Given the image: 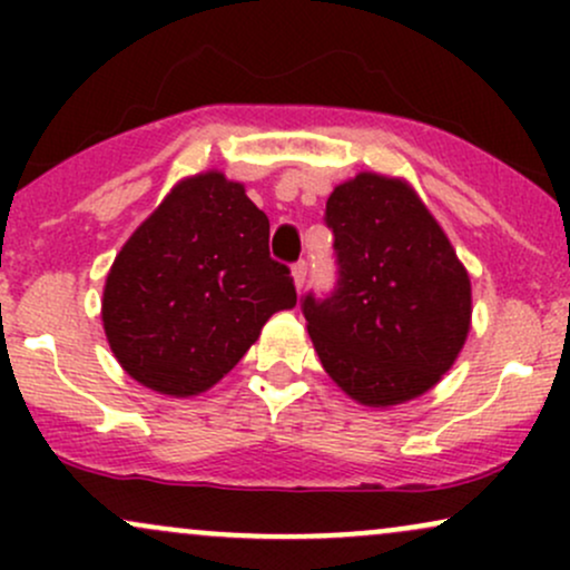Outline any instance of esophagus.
I'll list each match as a JSON object with an SVG mask.
<instances>
[{
  "instance_id": "esophagus-1",
  "label": "esophagus",
  "mask_w": 570,
  "mask_h": 570,
  "mask_svg": "<svg viewBox=\"0 0 570 570\" xmlns=\"http://www.w3.org/2000/svg\"><path fill=\"white\" fill-rule=\"evenodd\" d=\"M292 276H294V286H297V292H299L305 286V281H307V263H305V259H299V263L292 265Z\"/></svg>"
}]
</instances>
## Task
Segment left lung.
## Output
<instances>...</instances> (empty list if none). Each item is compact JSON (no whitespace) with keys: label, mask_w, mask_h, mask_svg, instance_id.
<instances>
[{"label":"left lung","mask_w":570,"mask_h":570,"mask_svg":"<svg viewBox=\"0 0 570 570\" xmlns=\"http://www.w3.org/2000/svg\"><path fill=\"white\" fill-rule=\"evenodd\" d=\"M324 222L335 286L299 299L324 370L367 407L421 396L455 362L472 318L448 235L404 181L377 174L335 187Z\"/></svg>","instance_id":"left-lung-1"}]
</instances>
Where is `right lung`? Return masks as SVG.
Masks as SVG:
<instances>
[{"mask_svg": "<svg viewBox=\"0 0 570 570\" xmlns=\"http://www.w3.org/2000/svg\"><path fill=\"white\" fill-rule=\"evenodd\" d=\"M267 238L238 181L208 171L176 185L107 276L101 318L122 370L171 396L222 381L267 318L297 303Z\"/></svg>", "mask_w": 570, "mask_h": 570, "instance_id": "add662e5", "label": "right lung"}]
</instances>
